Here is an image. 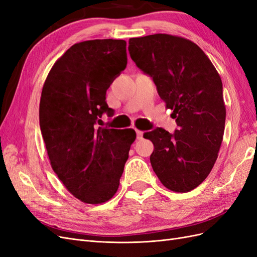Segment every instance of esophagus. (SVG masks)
<instances>
[{
    "label": "esophagus",
    "mask_w": 257,
    "mask_h": 257,
    "mask_svg": "<svg viewBox=\"0 0 257 257\" xmlns=\"http://www.w3.org/2000/svg\"><path fill=\"white\" fill-rule=\"evenodd\" d=\"M136 135H137V139H143L144 138V132L136 130Z\"/></svg>",
    "instance_id": "1"
}]
</instances>
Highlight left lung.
Segmentation results:
<instances>
[{"mask_svg":"<svg viewBox=\"0 0 257 257\" xmlns=\"http://www.w3.org/2000/svg\"><path fill=\"white\" fill-rule=\"evenodd\" d=\"M130 56L150 76L178 130L162 127L144 136L154 145V173L174 192L195 189L211 172L222 144L226 109L223 85L211 61L196 44L168 34L130 38Z\"/></svg>","mask_w":257,"mask_h":257,"instance_id":"obj_1","label":"left lung"}]
</instances>
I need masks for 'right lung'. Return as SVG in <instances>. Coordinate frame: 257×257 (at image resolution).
Returning <instances> with one entry per match:
<instances>
[{
	"label": "right lung",
	"instance_id": "right-lung-1",
	"mask_svg": "<svg viewBox=\"0 0 257 257\" xmlns=\"http://www.w3.org/2000/svg\"><path fill=\"white\" fill-rule=\"evenodd\" d=\"M127 64L126 42L94 40L73 45L47 76L40 125L50 164L65 188L87 204L116 192L134 143V130L102 127L113 114L106 91Z\"/></svg>",
	"mask_w": 257,
	"mask_h": 257
}]
</instances>
